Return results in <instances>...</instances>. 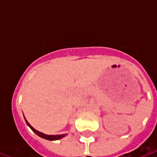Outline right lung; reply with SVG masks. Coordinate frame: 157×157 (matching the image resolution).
Masks as SVG:
<instances>
[{"mask_svg":"<svg viewBox=\"0 0 157 157\" xmlns=\"http://www.w3.org/2000/svg\"><path fill=\"white\" fill-rule=\"evenodd\" d=\"M26 123H27V124L29 126V128L32 129L33 131L35 133L36 135H39V137H41L43 139H45V140H60V139L64 138L65 135H67V134H64V135H44V134H43L41 132L38 131V130H36L35 128H33L31 126V125L29 124V123L27 120H26Z\"/></svg>","mask_w":157,"mask_h":157,"instance_id":"add662e5","label":"right lung"}]
</instances>
